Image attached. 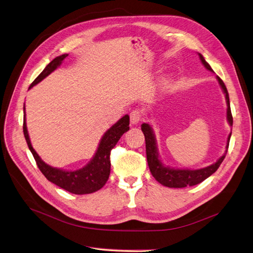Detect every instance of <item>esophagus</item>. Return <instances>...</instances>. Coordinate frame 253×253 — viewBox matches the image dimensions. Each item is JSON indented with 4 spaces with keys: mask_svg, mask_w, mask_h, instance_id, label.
I'll list each match as a JSON object with an SVG mask.
<instances>
[{
    "mask_svg": "<svg viewBox=\"0 0 253 253\" xmlns=\"http://www.w3.org/2000/svg\"><path fill=\"white\" fill-rule=\"evenodd\" d=\"M141 116H142V113L140 109H134V111L130 113V122L132 124H137L141 119Z\"/></svg>",
    "mask_w": 253,
    "mask_h": 253,
    "instance_id": "esophagus-1",
    "label": "esophagus"
}]
</instances>
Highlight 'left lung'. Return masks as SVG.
<instances>
[{
  "label": "left lung",
  "mask_w": 253,
  "mask_h": 253,
  "mask_svg": "<svg viewBox=\"0 0 253 253\" xmlns=\"http://www.w3.org/2000/svg\"><path fill=\"white\" fill-rule=\"evenodd\" d=\"M199 56H200V59L205 67L209 71L213 72V69L211 68V66L206 62V60L204 59L202 54L199 53ZM217 81H218L219 84H220L223 93L225 94V99H226V104H227V112H226L227 122L229 123L230 126H233V116H232V112H230L229 97H228L226 86L219 76H217ZM141 131L144 132L145 139H146L147 160H148L150 171L156 181H158L163 186H167V187H169V188H184V187H186V186H194L196 184L202 183L204 180H206L207 178L210 177L211 174H213L218 169V168L220 167V164L222 163L223 159L225 158L228 145H229L230 135H232V132H230L227 137L225 153L215 163L211 164V166H209L207 168L200 169H172V168H169V167H164L162 162L160 161L159 156H158L156 138H155V135H154L152 127L149 124L144 123L141 125Z\"/></svg>",
  "instance_id": "8db88e82"
}]
</instances>
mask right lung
Segmentation results:
<instances>
[{
  "label": "right lung",
  "mask_w": 253,
  "mask_h": 253,
  "mask_svg": "<svg viewBox=\"0 0 253 253\" xmlns=\"http://www.w3.org/2000/svg\"><path fill=\"white\" fill-rule=\"evenodd\" d=\"M67 56V53H64L62 56L54 58L46 66L44 70L37 76L36 80L31 84L29 89L40 83L43 79H45L53 70H56ZM23 128L28 147L32 152L33 156H34L39 169L44 174V177L66 191H69L74 194H87L101 189L108 180L109 173H111V159H109V155H111L112 149L117 145L121 136L129 130V116L125 115L115 125L109 128L102 136L99 146H98V149L91 161L83 169L73 171L63 170L48 166L39 157L36 151L33 149L27 129L25 106Z\"/></svg>",
  "instance_id": "1"
}]
</instances>
